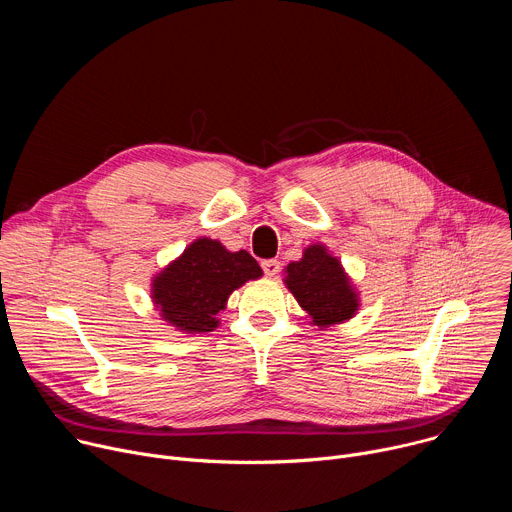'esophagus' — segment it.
I'll use <instances>...</instances> for the list:
<instances>
[{
	"label": "esophagus",
	"instance_id": "1",
	"mask_svg": "<svg viewBox=\"0 0 512 512\" xmlns=\"http://www.w3.org/2000/svg\"><path fill=\"white\" fill-rule=\"evenodd\" d=\"M261 267H263V271H265L267 277H275V275L279 273V269H281V265H279L277 259H265V261L261 263Z\"/></svg>",
	"mask_w": 512,
	"mask_h": 512
}]
</instances>
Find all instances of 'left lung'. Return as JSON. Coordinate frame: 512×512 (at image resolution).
I'll return each mask as SVG.
<instances>
[{
	"label": "left lung",
	"instance_id": "obj_1",
	"mask_svg": "<svg viewBox=\"0 0 512 512\" xmlns=\"http://www.w3.org/2000/svg\"><path fill=\"white\" fill-rule=\"evenodd\" d=\"M285 287L320 330L342 324L360 308L358 291L338 257L326 245L314 243L304 249L300 261L285 267Z\"/></svg>",
	"mask_w": 512,
	"mask_h": 512
}]
</instances>
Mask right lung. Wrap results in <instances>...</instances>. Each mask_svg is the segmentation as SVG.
<instances>
[{
    "mask_svg": "<svg viewBox=\"0 0 512 512\" xmlns=\"http://www.w3.org/2000/svg\"><path fill=\"white\" fill-rule=\"evenodd\" d=\"M263 275L247 251H229L221 241L198 237L180 257L152 279V302L162 320L184 334H204L218 328V312L229 296Z\"/></svg>",
    "mask_w": 512,
    "mask_h": 512,
    "instance_id": "add662e5",
    "label": "right lung"
}]
</instances>
